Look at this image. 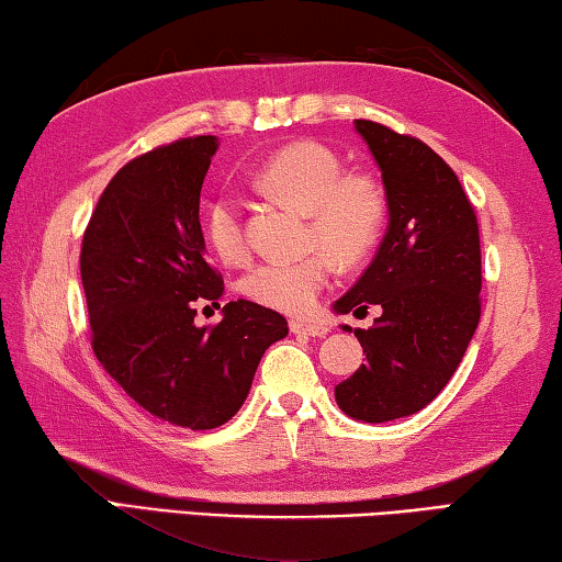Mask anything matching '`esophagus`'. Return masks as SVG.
I'll use <instances>...</instances> for the list:
<instances>
[{
	"label": "esophagus",
	"mask_w": 562,
	"mask_h": 562,
	"mask_svg": "<svg viewBox=\"0 0 562 562\" xmlns=\"http://www.w3.org/2000/svg\"><path fill=\"white\" fill-rule=\"evenodd\" d=\"M291 330L293 334H303V336H311V338H321L328 334V326L321 324V321H301V318H293L291 321Z\"/></svg>",
	"instance_id": "34e87169"
}]
</instances>
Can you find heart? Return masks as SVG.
I'll return each instance as SVG.
<instances>
[{"label": "heart", "instance_id": "obj_1", "mask_svg": "<svg viewBox=\"0 0 562 562\" xmlns=\"http://www.w3.org/2000/svg\"><path fill=\"white\" fill-rule=\"evenodd\" d=\"M256 183L266 194L306 211L308 241L324 246L341 263L363 261L389 218L381 179L371 171H344L341 156L318 142H293L271 154L256 171ZM204 232L224 263L248 259L244 206L234 194L224 191L211 199ZM326 251L254 266L244 276L246 296L283 314H306L334 273Z\"/></svg>", "mask_w": 562, "mask_h": 562}]
</instances>
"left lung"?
Returning <instances> with one entry per match:
<instances>
[{"mask_svg":"<svg viewBox=\"0 0 562 562\" xmlns=\"http://www.w3.org/2000/svg\"><path fill=\"white\" fill-rule=\"evenodd\" d=\"M383 173L389 232L338 314H368L356 328L366 363L336 385L346 416L385 423L426 408L446 389L481 321V234L456 171L411 134L356 119ZM346 330H351L344 326Z\"/></svg>","mask_w":562,"mask_h":562,"instance_id":"1","label":"left lung"}]
</instances>
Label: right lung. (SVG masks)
<instances>
[{
    "mask_svg": "<svg viewBox=\"0 0 562 562\" xmlns=\"http://www.w3.org/2000/svg\"><path fill=\"white\" fill-rule=\"evenodd\" d=\"M216 136H187L136 156L91 211L79 254L91 348L151 416L209 430L241 408L266 348L289 334L281 314L228 301L216 326L196 306L224 296L204 256L201 183Z\"/></svg>",
    "mask_w": 562,
    "mask_h": 562,
    "instance_id": "1",
    "label": "right lung"
}]
</instances>
